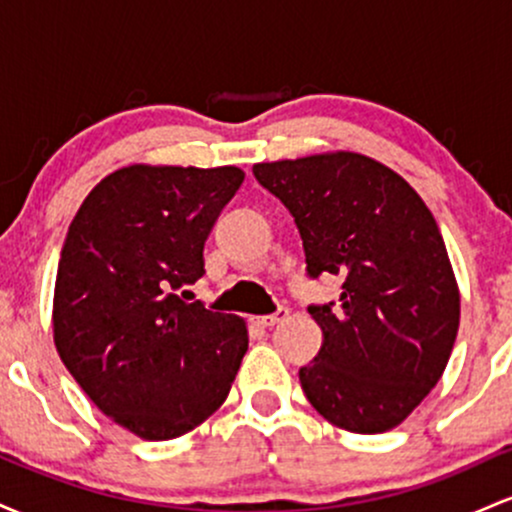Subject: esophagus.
Segmentation results:
<instances>
[{
  "instance_id": "esophagus-1",
  "label": "esophagus",
  "mask_w": 512,
  "mask_h": 512,
  "mask_svg": "<svg viewBox=\"0 0 512 512\" xmlns=\"http://www.w3.org/2000/svg\"><path fill=\"white\" fill-rule=\"evenodd\" d=\"M286 317H289V308H276V313H272V315L255 317V325H260V327H274V325H279V322H284Z\"/></svg>"
}]
</instances>
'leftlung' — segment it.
Here are the masks:
<instances>
[{
	"instance_id": "obj_1",
	"label": "left lung",
	"mask_w": 512,
	"mask_h": 512,
	"mask_svg": "<svg viewBox=\"0 0 512 512\" xmlns=\"http://www.w3.org/2000/svg\"><path fill=\"white\" fill-rule=\"evenodd\" d=\"M252 173L296 221L310 279H344L339 303L308 305L322 346L298 370L305 397L344 431L399 426L436 387L460 327L436 219L407 180L361 154L257 163Z\"/></svg>"
}]
</instances>
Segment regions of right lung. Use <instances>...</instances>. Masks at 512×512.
Wrapping results in <instances>:
<instances>
[{
	"label": "right lung",
	"instance_id": "right-lung-1",
	"mask_svg": "<svg viewBox=\"0 0 512 512\" xmlns=\"http://www.w3.org/2000/svg\"><path fill=\"white\" fill-rule=\"evenodd\" d=\"M240 168L129 166L98 182L57 264L55 346L105 416L170 440L221 407L248 351L238 315L187 303Z\"/></svg>",
	"mask_w": 512,
	"mask_h": 512
}]
</instances>
